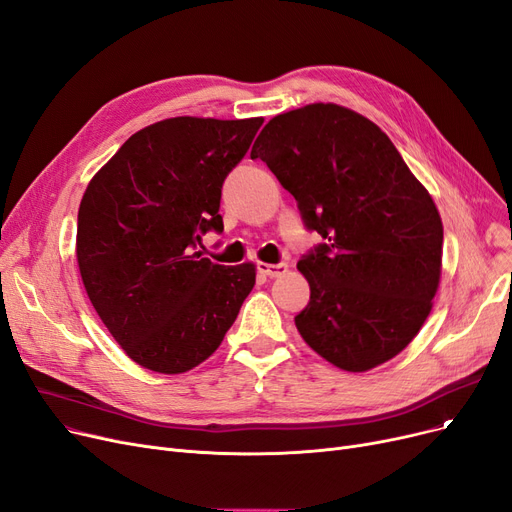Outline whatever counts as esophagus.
Wrapping results in <instances>:
<instances>
[{"label":"esophagus","mask_w":512,"mask_h":512,"mask_svg":"<svg viewBox=\"0 0 512 512\" xmlns=\"http://www.w3.org/2000/svg\"><path fill=\"white\" fill-rule=\"evenodd\" d=\"M257 270L268 278H280L288 272V265L286 263H259Z\"/></svg>","instance_id":"obj_1"}]
</instances>
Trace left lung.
<instances>
[{
	"label": "left lung",
	"instance_id": "1",
	"mask_svg": "<svg viewBox=\"0 0 512 512\" xmlns=\"http://www.w3.org/2000/svg\"><path fill=\"white\" fill-rule=\"evenodd\" d=\"M251 159L324 238L297 263L311 291L295 316L305 343L349 372L395 358L431 314L443 226L387 133L349 108L309 104L265 125Z\"/></svg>",
	"mask_w": 512,
	"mask_h": 512
}]
</instances>
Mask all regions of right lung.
Wrapping results in <instances>:
<instances>
[{
    "label": "right lung",
    "mask_w": 512,
    "mask_h": 512,
    "mask_svg": "<svg viewBox=\"0 0 512 512\" xmlns=\"http://www.w3.org/2000/svg\"><path fill=\"white\" fill-rule=\"evenodd\" d=\"M263 119L175 117L140 129L87 186L77 263L100 320L129 358L180 374L224 341L255 265H219L198 242L224 232L221 186Z\"/></svg>",
    "instance_id": "obj_1"
}]
</instances>
